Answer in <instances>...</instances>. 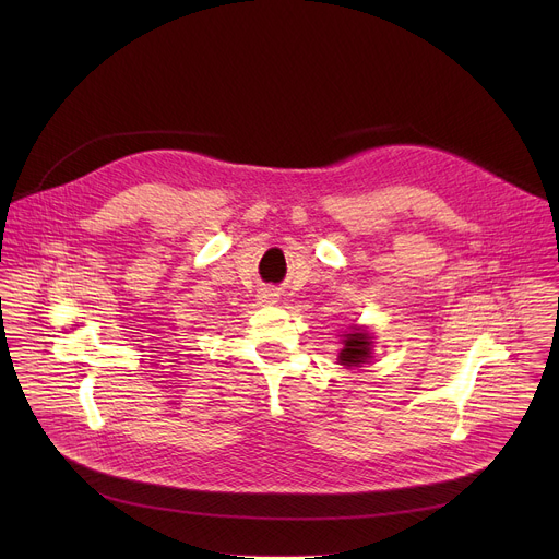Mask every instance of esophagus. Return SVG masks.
I'll use <instances>...</instances> for the list:
<instances>
[{
    "mask_svg": "<svg viewBox=\"0 0 559 559\" xmlns=\"http://www.w3.org/2000/svg\"><path fill=\"white\" fill-rule=\"evenodd\" d=\"M270 296H272V294H270ZM265 298H267V296H265Z\"/></svg>",
    "mask_w": 559,
    "mask_h": 559,
    "instance_id": "1",
    "label": "esophagus"
}]
</instances>
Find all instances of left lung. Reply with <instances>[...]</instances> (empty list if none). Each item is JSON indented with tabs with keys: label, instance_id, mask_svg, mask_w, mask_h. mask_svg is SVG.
Listing matches in <instances>:
<instances>
[{
	"label": "left lung",
	"instance_id": "obj_1",
	"mask_svg": "<svg viewBox=\"0 0 559 559\" xmlns=\"http://www.w3.org/2000/svg\"><path fill=\"white\" fill-rule=\"evenodd\" d=\"M371 349H369V336L365 332H352L347 334L345 347L341 352V360L343 365H360L369 358Z\"/></svg>",
	"mask_w": 559,
	"mask_h": 559
}]
</instances>
